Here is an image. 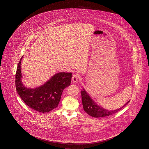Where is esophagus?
Returning <instances> with one entry per match:
<instances>
[{
	"label": "esophagus",
	"instance_id": "esophagus-1",
	"mask_svg": "<svg viewBox=\"0 0 149 149\" xmlns=\"http://www.w3.org/2000/svg\"><path fill=\"white\" fill-rule=\"evenodd\" d=\"M79 79V75L77 74H73L72 77V81L74 82H76L78 81Z\"/></svg>",
	"mask_w": 149,
	"mask_h": 149
}]
</instances>
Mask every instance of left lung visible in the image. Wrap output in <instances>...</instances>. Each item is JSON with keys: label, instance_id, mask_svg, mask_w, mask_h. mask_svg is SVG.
Listing matches in <instances>:
<instances>
[{"label": "left lung", "instance_id": "8db88e82", "mask_svg": "<svg viewBox=\"0 0 149 149\" xmlns=\"http://www.w3.org/2000/svg\"><path fill=\"white\" fill-rule=\"evenodd\" d=\"M81 97L83 108L86 113L89 115L94 117H104L109 116L115 114L118 111L121 110L122 108L129 103L128 101L122 108L118 109L115 110H107L106 109L99 107L95 102L91 99L90 97L87 93L85 90L81 91Z\"/></svg>", "mask_w": 149, "mask_h": 149}]
</instances>
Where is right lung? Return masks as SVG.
I'll return each mask as SVG.
<instances>
[{
  "label": "right lung",
  "mask_w": 149,
  "mask_h": 149,
  "mask_svg": "<svg viewBox=\"0 0 149 149\" xmlns=\"http://www.w3.org/2000/svg\"><path fill=\"white\" fill-rule=\"evenodd\" d=\"M21 58L15 75L17 92L24 103L32 109L48 113L58 107L63 90L70 85L72 73L58 72L45 84L36 88H28L21 82Z\"/></svg>",
  "instance_id": "right-lung-1"
}]
</instances>
